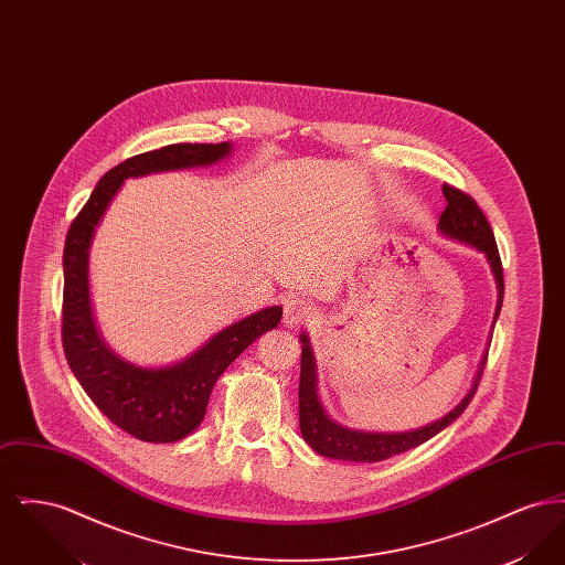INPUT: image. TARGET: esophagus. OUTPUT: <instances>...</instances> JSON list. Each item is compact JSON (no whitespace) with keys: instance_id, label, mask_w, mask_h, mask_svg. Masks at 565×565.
Wrapping results in <instances>:
<instances>
[{"instance_id":"1","label":"esophagus","mask_w":565,"mask_h":565,"mask_svg":"<svg viewBox=\"0 0 565 565\" xmlns=\"http://www.w3.org/2000/svg\"><path fill=\"white\" fill-rule=\"evenodd\" d=\"M313 313L316 311H313L311 302H307L302 298H292L284 307V323L288 328H295V326H300V323L309 322L313 318Z\"/></svg>"}]
</instances>
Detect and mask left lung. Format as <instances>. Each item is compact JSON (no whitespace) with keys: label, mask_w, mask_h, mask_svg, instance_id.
<instances>
[{"label":"left lung","mask_w":565,"mask_h":565,"mask_svg":"<svg viewBox=\"0 0 565 565\" xmlns=\"http://www.w3.org/2000/svg\"><path fill=\"white\" fill-rule=\"evenodd\" d=\"M443 194H445L447 207L438 217V231L449 239L475 247L487 258L489 269L495 279V288H498V305L493 316V323H495L502 309V298H504V275H502V263H500L493 231L481 207L466 192L445 184ZM300 343H302V353H300V383H298V408H300L298 422H300L302 438L320 456L341 459V461H358V463H375L381 459L398 456L408 449H415L417 445H424L426 440H430L431 436L451 426L472 401L483 373L484 360H487V351H484L479 364V373L475 376L468 394L461 398V403L456 404L440 419L430 422L428 426L404 431L353 430L337 424L326 413L318 396V364H316V355L307 332H300Z\"/></svg>","instance_id":"1"}]
</instances>
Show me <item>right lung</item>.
<instances>
[{
  "label": "right lung",
  "mask_w": 565,
  "mask_h": 565,
  "mask_svg": "<svg viewBox=\"0 0 565 565\" xmlns=\"http://www.w3.org/2000/svg\"><path fill=\"white\" fill-rule=\"evenodd\" d=\"M233 143H171L109 169L72 222L63 252V350L72 373L97 408L146 443H175L205 417L215 381L258 337L279 326L281 307H265L217 330L201 348L167 366H139L104 341L90 300L88 260L97 226L125 180L164 171L212 167L228 159Z\"/></svg>",
  "instance_id": "right-lung-1"
}]
</instances>
